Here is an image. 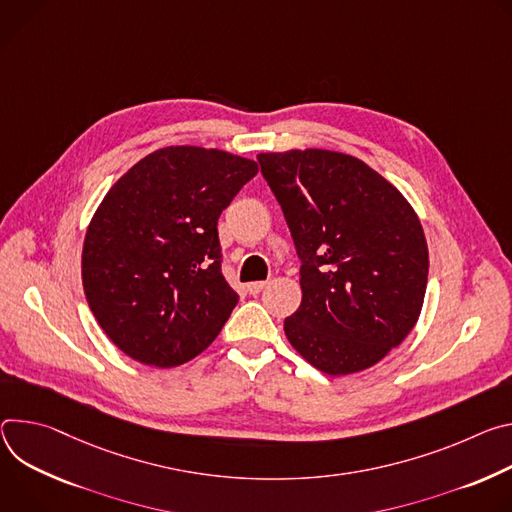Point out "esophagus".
<instances>
[{"label":"esophagus","instance_id":"esophagus-1","mask_svg":"<svg viewBox=\"0 0 512 512\" xmlns=\"http://www.w3.org/2000/svg\"><path fill=\"white\" fill-rule=\"evenodd\" d=\"M268 285L266 280H258V282H248L246 285V291L250 293V295H258V293H262V289Z\"/></svg>","mask_w":512,"mask_h":512}]
</instances>
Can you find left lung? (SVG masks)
<instances>
[{
  "label": "left lung",
  "instance_id": "8db88e82",
  "mask_svg": "<svg viewBox=\"0 0 512 512\" xmlns=\"http://www.w3.org/2000/svg\"><path fill=\"white\" fill-rule=\"evenodd\" d=\"M301 260L299 309L285 319L291 346L339 376L380 362L411 333L427 289L423 227L362 160L331 150L258 156Z\"/></svg>",
  "mask_w": 512,
  "mask_h": 512
}]
</instances>
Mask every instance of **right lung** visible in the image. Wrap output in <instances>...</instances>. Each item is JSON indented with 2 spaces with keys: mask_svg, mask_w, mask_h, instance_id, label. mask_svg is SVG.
<instances>
[{
  "mask_svg": "<svg viewBox=\"0 0 512 512\" xmlns=\"http://www.w3.org/2000/svg\"><path fill=\"white\" fill-rule=\"evenodd\" d=\"M256 173L242 156L168 146L109 189L85 236L83 289L124 354L173 368L217 337L240 299L223 278L217 219Z\"/></svg>",
  "mask_w": 512,
  "mask_h": 512,
  "instance_id": "obj_1",
  "label": "right lung"
}]
</instances>
